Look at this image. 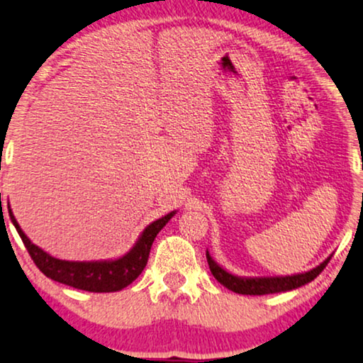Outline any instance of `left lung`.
Returning <instances> with one entry per match:
<instances>
[{"label": "left lung", "mask_w": 363, "mask_h": 363, "mask_svg": "<svg viewBox=\"0 0 363 363\" xmlns=\"http://www.w3.org/2000/svg\"><path fill=\"white\" fill-rule=\"evenodd\" d=\"M208 258V264L213 277L218 279L223 286H226L228 290L240 293V295H269V293H279V291H290L295 288L303 286V284L310 283L311 279H315L320 273L323 272L325 266L328 264V261L332 259V256H328L322 264L316 266V268L310 269L306 273L293 274V277H277V278H240L235 274L224 272V269L218 263H214V259L211 258L209 253H206Z\"/></svg>", "instance_id": "1"}]
</instances>
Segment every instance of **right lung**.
I'll use <instances>...</instances> for the list:
<instances>
[{
    "instance_id": "obj_1",
    "label": "right lung",
    "mask_w": 363,
    "mask_h": 363,
    "mask_svg": "<svg viewBox=\"0 0 363 363\" xmlns=\"http://www.w3.org/2000/svg\"><path fill=\"white\" fill-rule=\"evenodd\" d=\"M8 209H10V206H8ZM172 216L174 211L152 224H149L142 233L139 241L135 242V246L122 258L116 261H89V263L84 261V263H80V261L57 259L45 253L43 250H40L38 246H35L21 231L20 224L16 223L15 216L10 209V218L15 224L18 235L21 236L23 245L28 250L31 259L38 266L40 272L58 283L68 284V286L77 288V290L94 293L118 291L134 281L147 264L150 246H152L155 236L159 235L160 229L166 226Z\"/></svg>"
}]
</instances>
